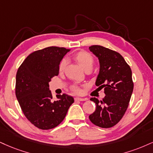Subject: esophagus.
<instances>
[{
  "label": "esophagus",
  "mask_w": 153,
  "mask_h": 153,
  "mask_svg": "<svg viewBox=\"0 0 153 153\" xmlns=\"http://www.w3.org/2000/svg\"><path fill=\"white\" fill-rule=\"evenodd\" d=\"M74 100H75V102H76V101H85V100H87V99H86V98H81V97H75Z\"/></svg>",
  "instance_id": "34e87169"
}]
</instances>
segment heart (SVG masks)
Listing matches in <instances>:
<instances>
[{
    "label": "heart",
    "mask_w": 153,
    "mask_h": 153,
    "mask_svg": "<svg viewBox=\"0 0 153 153\" xmlns=\"http://www.w3.org/2000/svg\"><path fill=\"white\" fill-rule=\"evenodd\" d=\"M73 58L76 60V62L82 67V68L84 71H91L93 68V64H94V58L89 53L86 52V51H79V52L75 53L73 55ZM66 60L65 59H62L59 64L58 71L60 73H62L65 71L66 67ZM71 90L73 93L79 94L81 93V89L77 85H73L71 87Z\"/></svg>",
    "instance_id": "obj_1"
}]
</instances>
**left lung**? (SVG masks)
<instances>
[{"instance_id": "1", "label": "left lung", "mask_w": 153, "mask_h": 153, "mask_svg": "<svg viewBox=\"0 0 153 153\" xmlns=\"http://www.w3.org/2000/svg\"><path fill=\"white\" fill-rule=\"evenodd\" d=\"M90 51L98 58L100 71L95 85L104 88L102 100L91 98L96 105L89 119L95 126L109 128L122 119L128 109L133 91L132 71L119 53L101 45H92Z\"/></svg>"}]
</instances>
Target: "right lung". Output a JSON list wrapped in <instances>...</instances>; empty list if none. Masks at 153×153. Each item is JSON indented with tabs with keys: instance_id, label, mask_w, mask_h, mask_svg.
I'll list each match as a JSON object with an SVG mask.
<instances>
[{
	"instance_id": "right-lung-1",
	"label": "right lung",
	"mask_w": 153,
	"mask_h": 153,
	"mask_svg": "<svg viewBox=\"0 0 153 153\" xmlns=\"http://www.w3.org/2000/svg\"><path fill=\"white\" fill-rule=\"evenodd\" d=\"M70 51L65 48L48 47L34 51L18 68L16 95L22 111L33 126L41 130L56 128L65 118L73 97L57 95L54 101L48 82L59 73V64Z\"/></svg>"
}]
</instances>
